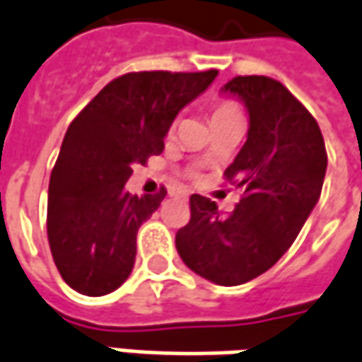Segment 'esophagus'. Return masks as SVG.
<instances>
[{
	"label": "esophagus",
	"instance_id": "34e87169",
	"mask_svg": "<svg viewBox=\"0 0 362 362\" xmlns=\"http://www.w3.org/2000/svg\"><path fill=\"white\" fill-rule=\"evenodd\" d=\"M177 197H181V199H187V197H189V193H187V191H181V193H177Z\"/></svg>",
	"mask_w": 362,
	"mask_h": 362
}]
</instances>
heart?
Listing matches in <instances>:
<instances>
[{"label":"heart","mask_w":362,"mask_h":362,"mask_svg":"<svg viewBox=\"0 0 362 362\" xmlns=\"http://www.w3.org/2000/svg\"><path fill=\"white\" fill-rule=\"evenodd\" d=\"M234 112H236V108H234L233 104H226V102H224V104H218V106L214 108L213 119L221 118V116H226V114H234Z\"/></svg>","instance_id":"obj_1"}]
</instances>
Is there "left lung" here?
Returning <instances> with one entry per match:
<instances>
[{
  "label": "left lung",
  "instance_id": "1",
  "mask_svg": "<svg viewBox=\"0 0 362 362\" xmlns=\"http://www.w3.org/2000/svg\"><path fill=\"white\" fill-rule=\"evenodd\" d=\"M248 112L243 149L226 179L244 187L230 216L216 203L191 195V221L175 234L189 270L218 286H240L280 260L298 238L321 195L327 171L317 122L281 82L236 76L223 86Z\"/></svg>",
  "mask_w": 362,
  "mask_h": 362
}]
</instances>
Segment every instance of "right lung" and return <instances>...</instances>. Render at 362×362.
<instances>
[{
	"instance_id": "right-lung-1",
	"label": "right lung",
	"mask_w": 362,
	"mask_h": 362,
	"mask_svg": "<svg viewBox=\"0 0 362 362\" xmlns=\"http://www.w3.org/2000/svg\"><path fill=\"white\" fill-rule=\"evenodd\" d=\"M216 74L129 72L72 119L49 181L47 234L57 270L74 291L98 298L128 280L138 228L165 199V189L129 195L132 167L163 151L177 114Z\"/></svg>"
}]
</instances>
